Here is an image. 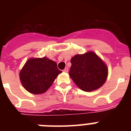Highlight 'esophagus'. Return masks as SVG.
<instances>
[{"label":"esophagus","mask_w":131,"mask_h":131,"mask_svg":"<svg viewBox=\"0 0 131 131\" xmlns=\"http://www.w3.org/2000/svg\"><path fill=\"white\" fill-rule=\"evenodd\" d=\"M63 71L66 73H68V68H66L64 69H63Z\"/></svg>","instance_id":"obj_1"}]
</instances>
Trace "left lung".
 <instances>
[{"label": "left lung", "instance_id": "left-lung-1", "mask_svg": "<svg viewBox=\"0 0 131 131\" xmlns=\"http://www.w3.org/2000/svg\"><path fill=\"white\" fill-rule=\"evenodd\" d=\"M71 63L69 76L85 92L99 89L107 79L108 70L106 63L93 52L74 56Z\"/></svg>", "mask_w": 131, "mask_h": 131}]
</instances>
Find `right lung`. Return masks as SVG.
<instances>
[{
  "mask_svg": "<svg viewBox=\"0 0 131 131\" xmlns=\"http://www.w3.org/2000/svg\"><path fill=\"white\" fill-rule=\"evenodd\" d=\"M62 72L57 63L47 57L30 58L20 71L19 79L25 90L39 94L46 92Z\"/></svg>",
  "mask_w": 131,
  "mask_h": 131,
  "instance_id": "1",
  "label": "right lung"
}]
</instances>
